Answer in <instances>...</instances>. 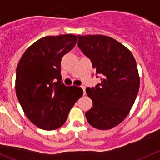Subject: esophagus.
Masks as SVG:
<instances>
[{
	"mask_svg": "<svg viewBox=\"0 0 160 160\" xmlns=\"http://www.w3.org/2000/svg\"><path fill=\"white\" fill-rule=\"evenodd\" d=\"M82 89L83 90V94L86 95V88L85 87H84V86H82Z\"/></svg>",
	"mask_w": 160,
	"mask_h": 160,
	"instance_id": "34e87169",
	"label": "esophagus"
}]
</instances>
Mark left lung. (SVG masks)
I'll list each match as a JSON object with an SVG mask.
<instances>
[{"mask_svg":"<svg viewBox=\"0 0 160 160\" xmlns=\"http://www.w3.org/2000/svg\"><path fill=\"white\" fill-rule=\"evenodd\" d=\"M79 49L92 63L101 82L88 88L93 106L86 112L89 124L101 130L111 129L130 112L140 88L135 58L128 49L105 35L78 36Z\"/></svg>","mask_w":160,"mask_h":160,"instance_id":"left-lung-1","label":"left lung"}]
</instances>
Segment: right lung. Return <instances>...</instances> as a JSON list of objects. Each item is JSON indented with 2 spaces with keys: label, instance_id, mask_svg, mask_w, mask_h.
I'll use <instances>...</instances> for the list:
<instances>
[{
  "label": "right lung",
  "instance_id": "add662e5",
  "mask_svg": "<svg viewBox=\"0 0 160 160\" xmlns=\"http://www.w3.org/2000/svg\"><path fill=\"white\" fill-rule=\"evenodd\" d=\"M77 36H48L25 51L16 69L15 92L25 115L43 130L63 126L83 94L81 88L61 82L60 63L77 43Z\"/></svg>",
  "mask_w": 160,
  "mask_h": 160
}]
</instances>
